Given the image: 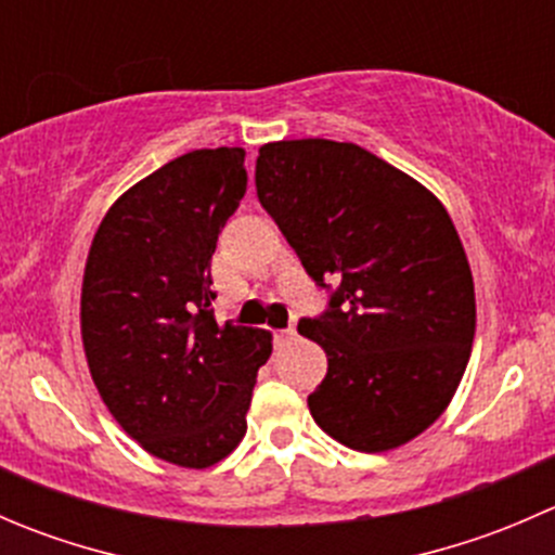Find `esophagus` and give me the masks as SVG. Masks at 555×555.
I'll return each mask as SVG.
<instances>
[{
    "label": "esophagus",
    "instance_id": "obj_1",
    "mask_svg": "<svg viewBox=\"0 0 555 555\" xmlns=\"http://www.w3.org/2000/svg\"><path fill=\"white\" fill-rule=\"evenodd\" d=\"M295 335H298V333H295V327H293V324H289V327L279 330V333H276V344H279V346L289 344V340H295Z\"/></svg>",
    "mask_w": 555,
    "mask_h": 555
}]
</instances>
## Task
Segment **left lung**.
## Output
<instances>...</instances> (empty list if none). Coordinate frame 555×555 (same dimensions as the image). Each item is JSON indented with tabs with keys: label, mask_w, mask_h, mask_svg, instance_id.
Segmentation results:
<instances>
[{
	"label": "left lung",
	"mask_w": 555,
	"mask_h": 555,
	"mask_svg": "<svg viewBox=\"0 0 555 555\" xmlns=\"http://www.w3.org/2000/svg\"><path fill=\"white\" fill-rule=\"evenodd\" d=\"M255 184L330 289L327 311L298 322L327 354L313 422L365 453L422 435L449 408L475 338L473 273L446 206L360 144L330 139L262 144Z\"/></svg>",
	"instance_id": "left-lung-1"
}]
</instances>
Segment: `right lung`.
I'll return each mask as SVG.
<instances>
[{
    "instance_id": "1",
    "label": "right lung",
    "mask_w": 555,
    "mask_h": 555,
    "mask_svg": "<svg viewBox=\"0 0 555 555\" xmlns=\"http://www.w3.org/2000/svg\"><path fill=\"white\" fill-rule=\"evenodd\" d=\"M246 193L242 147L193 150L120 195L82 276L88 367L153 456L204 469L242 443L271 333L215 319L211 255Z\"/></svg>"
}]
</instances>
